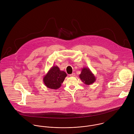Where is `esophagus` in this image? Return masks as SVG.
Instances as JSON below:
<instances>
[{
	"label": "esophagus",
	"instance_id": "obj_1",
	"mask_svg": "<svg viewBox=\"0 0 134 134\" xmlns=\"http://www.w3.org/2000/svg\"><path fill=\"white\" fill-rule=\"evenodd\" d=\"M69 76H70V77H75V73H72V74L69 75Z\"/></svg>",
	"mask_w": 134,
	"mask_h": 134
}]
</instances>
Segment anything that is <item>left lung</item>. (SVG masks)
Segmentation results:
<instances>
[{"label": "left lung", "mask_w": 134, "mask_h": 134, "mask_svg": "<svg viewBox=\"0 0 134 134\" xmlns=\"http://www.w3.org/2000/svg\"><path fill=\"white\" fill-rule=\"evenodd\" d=\"M79 77L81 81L86 85L92 84L96 80L95 76L88 67H83L82 69Z\"/></svg>", "instance_id": "8db88e82"}]
</instances>
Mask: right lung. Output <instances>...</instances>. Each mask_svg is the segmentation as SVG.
Masks as SVG:
<instances>
[{"instance_id": "obj_1", "label": "right lung", "mask_w": 134, "mask_h": 134, "mask_svg": "<svg viewBox=\"0 0 134 134\" xmlns=\"http://www.w3.org/2000/svg\"><path fill=\"white\" fill-rule=\"evenodd\" d=\"M67 76L66 73L60 70L57 66H53L43 77V81L48 88L57 90L61 86Z\"/></svg>"}]
</instances>
